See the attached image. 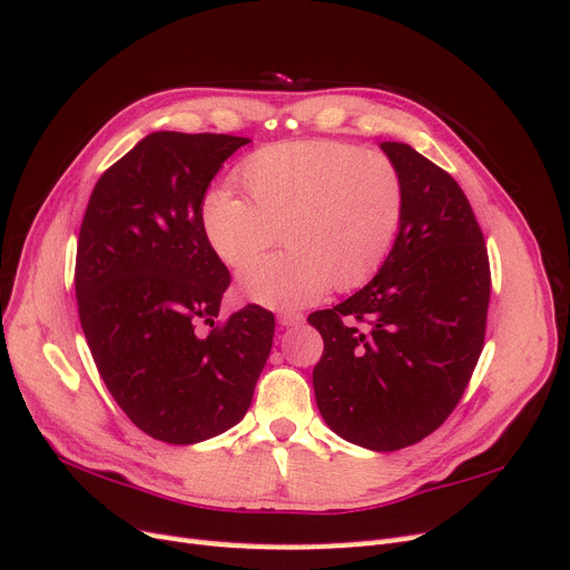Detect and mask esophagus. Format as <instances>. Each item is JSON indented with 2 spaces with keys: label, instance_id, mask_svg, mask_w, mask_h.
<instances>
[{
  "label": "esophagus",
  "instance_id": "obj_1",
  "mask_svg": "<svg viewBox=\"0 0 570 570\" xmlns=\"http://www.w3.org/2000/svg\"><path fill=\"white\" fill-rule=\"evenodd\" d=\"M302 321H304V316H302L299 312H283V314H278V323H281L283 327L299 325Z\"/></svg>",
  "mask_w": 570,
  "mask_h": 570
}]
</instances>
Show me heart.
Here are the masks:
<instances>
[{
	"label": "heart",
	"mask_w": 570,
	"mask_h": 570,
	"mask_svg": "<svg viewBox=\"0 0 570 570\" xmlns=\"http://www.w3.org/2000/svg\"><path fill=\"white\" fill-rule=\"evenodd\" d=\"M249 199L214 187L202 199V230L216 256L243 268L282 228L285 253L239 275L245 295L297 308L325 289H354L383 266L404 212L402 176L390 157L335 140L278 142L243 166Z\"/></svg>",
	"instance_id": "obj_1"
}]
</instances>
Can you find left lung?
Here are the masks:
<instances>
[{"mask_svg": "<svg viewBox=\"0 0 570 570\" xmlns=\"http://www.w3.org/2000/svg\"><path fill=\"white\" fill-rule=\"evenodd\" d=\"M404 185L394 245L373 281L308 316L323 337L316 404L342 440L394 452L438 430L485 342L490 262L459 183L404 142H383Z\"/></svg>", "mask_w": 570, "mask_h": 570, "instance_id": "left-lung-1", "label": "left lung"}]
</instances>
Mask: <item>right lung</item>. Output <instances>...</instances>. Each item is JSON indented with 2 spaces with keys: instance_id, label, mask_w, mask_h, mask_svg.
<instances>
[{
  "instance_id": "1",
  "label": "right lung",
  "mask_w": 570,
  "mask_h": 570,
  "mask_svg": "<svg viewBox=\"0 0 570 570\" xmlns=\"http://www.w3.org/2000/svg\"><path fill=\"white\" fill-rule=\"evenodd\" d=\"M247 137L159 130L105 170L85 209L76 297L97 371L154 440L195 444L245 419L275 321L245 306L202 336L230 273L202 230V199Z\"/></svg>"
}]
</instances>
